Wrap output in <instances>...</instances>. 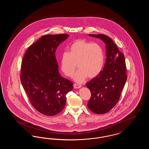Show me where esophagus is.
Masks as SVG:
<instances>
[{
    "instance_id": "obj_1",
    "label": "esophagus",
    "mask_w": 149,
    "mask_h": 149,
    "mask_svg": "<svg viewBox=\"0 0 149 149\" xmlns=\"http://www.w3.org/2000/svg\"><path fill=\"white\" fill-rule=\"evenodd\" d=\"M81 87V85H79L78 84H74V88H75V89H78V88H80Z\"/></svg>"
}]
</instances>
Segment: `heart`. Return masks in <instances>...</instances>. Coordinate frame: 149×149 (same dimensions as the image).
Here are the masks:
<instances>
[{
  "label": "heart",
  "instance_id": "heart-1",
  "mask_svg": "<svg viewBox=\"0 0 149 149\" xmlns=\"http://www.w3.org/2000/svg\"><path fill=\"white\" fill-rule=\"evenodd\" d=\"M104 64V54L98 43H92L83 40H78L69 47V51L64 52L60 57V68L64 74L74 76L77 82L81 83L88 77L93 78L99 75Z\"/></svg>",
  "mask_w": 149,
  "mask_h": 149
}]
</instances>
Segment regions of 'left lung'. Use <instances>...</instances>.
<instances>
[{
  "instance_id": "8db88e82",
  "label": "left lung",
  "mask_w": 149,
  "mask_h": 149,
  "mask_svg": "<svg viewBox=\"0 0 149 149\" xmlns=\"http://www.w3.org/2000/svg\"><path fill=\"white\" fill-rule=\"evenodd\" d=\"M103 41L106 45V61L99 75L86 83L91 92L88 107L93 113L108 112L118 102L127 80L124 55L108 36L89 35Z\"/></svg>"
}]
</instances>
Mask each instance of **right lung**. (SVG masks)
Masks as SVG:
<instances>
[{
    "label": "right lung",
    "mask_w": 149,
    "mask_h": 149,
    "mask_svg": "<svg viewBox=\"0 0 149 149\" xmlns=\"http://www.w3.org/2000/svg\"><path fill=\"white\" fill-rule=\"evenodd\" d=\"M67 34L43 36L29 47L22 61L21 81L36 109L47 116L64 109L73 83L58 72L55 52Z\"/></svg>",
    "instance_id": "right-lung-1"
}]
</instances>
